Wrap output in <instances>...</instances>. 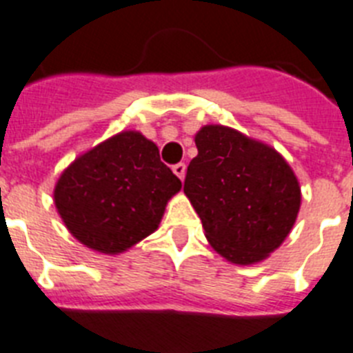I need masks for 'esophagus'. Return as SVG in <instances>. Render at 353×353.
Listing matches in <instances>:
<instances>
[{"label":"esophagus","instance_id":"1","mask_svg":"<svg viewBox=\"0 0 353 353\" xmlns=\"http://www.w3.org/2000/svg\"><path fill=\"white\" fill-rule=\"evenodd\" d=\"M172 170H174V174H176V176L181 179V181L185 179V174H186L185 163H177V165H174V167H172Z\"/></svg>","mask_w":353,"mask_h":353}]
</instances>
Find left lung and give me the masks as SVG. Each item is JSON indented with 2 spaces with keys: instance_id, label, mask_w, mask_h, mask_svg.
I'll list each match as a JSON object with an SVG mask.
<instances>
[{
  "instance_id": "8db88e82",
  "label": "left lung",
  "mask_w": 353,
  "mask_h": 353,
  "mask_svg": "<svg viewBox=\"0 0 353 353\" xmlns=\"http://www.w3.org/2000/svg\"><path fill=\"white\" fill-rule=\"evenodd\" d=\"M195 145L185 194L206 239L230 262H260L294 226L301 201L294 172L276 150L230 127H203Z\"/></svg>"
}]
</instances>
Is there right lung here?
<instances>
[{"mask_svg": "<svg viewBox=\"0 0 353 353\" xmlns=\"http://www.w3.org/2000/svg\"><path fill=\"white\" fill-rule=\"evenodd\" d=\"M179 177L159 159L158 147L125 131L71 163L55 186V206L77 241L117 254L158 228Z\"/></svg>", "mask_w": 353, "mask_h": 353, "instance_id": "obj_1", "label": "right lung"}]
</instances>
